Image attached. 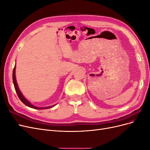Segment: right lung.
Segmentation results:
<instances>
[{"label": "right lung", "mask_w": 150, "mask_h": 150, "mask_svg": "<svg viewBox=\"0 0 150 150\" xmlns=\"http://www.w3.org/2000/svg\"><path fill=\"white\" fill-rule=\"evenodd\" d=\"M15 71H16V65L14 68H13V73H12V79H13V85H14V88L16 89V91L17 94V96L19 97V98L20 99V100L25 105H26L27 106L32 108H34V109H38V110H45V109H48L50 108H52L53 106H54L56 105H53V106H48V107H44V108H38V107H36L34 106V105H33L29 101L27 100V99L25 98V97L23 96V94H22L21 92V91L19 89V87H18V85L17 83V81H16V74H15Z\"/></svg>", "instance_id": "right-lung-1"}]
</instances>
